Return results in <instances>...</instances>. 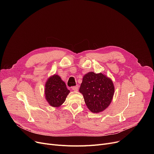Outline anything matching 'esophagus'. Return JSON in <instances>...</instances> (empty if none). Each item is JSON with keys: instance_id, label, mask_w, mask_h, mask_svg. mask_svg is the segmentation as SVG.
Masks as SVG:
<instances>
[{"instance_id": "esophagus-1", "label": "esophagus", "mask_w": 154, "mask_h": 154, "mask_svg": "<svg viewBox=\"0 0 154 154\" xmlns=\"http://www.w3.org/2000/svg\"><path fill=\"white\" fill-rule=\"evenodd\" d=\"M72 89L73 91H78V90H79V86L73 87L72 88Z\"/></svg>"}]
</instances>
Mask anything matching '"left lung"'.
<instances>
[{
  "instance_id": "1",
  "label": "left lung",
  "mask_w": 154,
  "mask_h": 154,
  "mask_svg": "<svg viewBox=\"0 0 154 154\" xmlns=\"http://www.w3.org/2000/svg\"><path fill=\"white\" fill-rule=\"evenodd\" d=\"M79 92L82 94L88 109L93 113H98L109 106L114 86L112 80L102 73L92 72L84 76Z\"/></svg>"
}]
</instances>
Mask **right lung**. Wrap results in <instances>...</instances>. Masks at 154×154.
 <instances>
[{"label":"right lung","mask_w":154,"mask_h":154,"mask_svg":"<svg viewBox=\"0 0 154 154\" xmlns=\"http://www.w3.org/2000/svg\"><path fill=\"white\" fill-rule=\"evenodd\" d=\"M69 92L66 84L59 75H54L47 80L45 94L47 102L51 106L57 107L61 106Z\"/></svg>","instance_id":"1"}]
</instances>
